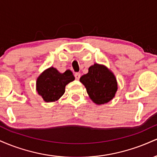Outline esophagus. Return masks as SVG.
I'll return each instance as SVG.
<instances>
[{
  "instance_id": "obj_1",
  "label": "esophagus",
  "mask_w": 157,
  "mask_h": 157,
  "mask_svg": "<svg viewBox=\"0 0 157 157\" xmlns=\"http://www.w3.org/2000/svg\"><path fill=\"white\" fill-rule=\"evenodd\" d=\"M75 78H76V80H79V79H80V73H79V72L75 73Z\"/></svg>"
}]
</instances>
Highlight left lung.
I'll list each match as a JSON object with an SVG mask.
<instances>
[{
  "mask_svg": "<svg viewBox=\"0 0 157 157\" xmlns=\"http://www.w3.org/2000/svg\"><path fill=\"white\" fill-rule=\"evenodd\" d=\"M80 81L84 85L91 100L97 105L111 101L117 91V82L114 75L103 65L94 63L89 72L82 75Z\"/></svg>",
  "mask_w": 157,
  "mask_h": 157,
  "instance_id": "1",
  "label": "left lung"
}]
</instances>
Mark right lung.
Here are the masks:
<instances>
[{
  "mask_svg": "<svg viewBox=\"0 0 157 157\" xmlns=\"http://www.w3.org/2000/svg\"><path fill=\"white\" fill-rule=\"evenodd\" d=\"M75 79L70 70L60 73L55 68L50 67L37 77L36 89L45 102H55L63 95L66 85Z\"/></svg>",
  "mask_w": 157,
  "mask_h": 157,
  "instance_id": "add662e5",
  "label": "right lung"
}]
</instances>
